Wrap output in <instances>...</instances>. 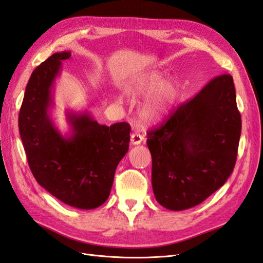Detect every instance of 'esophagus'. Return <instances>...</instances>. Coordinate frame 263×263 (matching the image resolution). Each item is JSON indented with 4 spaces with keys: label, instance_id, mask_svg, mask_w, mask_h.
<instances>
[{
    "label": "esophagus",
    "instance_id": "1",
    "mask_svg": "<svg viewBox=\"0 0 263 263\" xmlns=\"http://www.w3.org/2000/svg\"><path fill=\"white\" fill-rule=\"evenodd\" d=\"M143 140H144V138L142 136H140V134H138V133H132L131 134V144H133V145L140 144Z\"/></svg>",
    "mask_w": 263,
    "mask_h": 263
}]
</instances>
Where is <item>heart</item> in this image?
<instances>
[{"label": "heart", "instance_id": "1", "mask_svg": "<svg viewBox=\"0 0 263 263\" xmlns=\"http://www.w3.org/2000/svg\"><path fill=\"white\" fill-rule=\"evenodd\" d=\"M125 93L132 99L147 97L140 106V118L145 124H157L170 116L176 105L180 86L174 79H165V74L154 70L142 74L125 85ZM118 104L123 103L122 97H117Z\"/></svg>", "mask_w": 263, "mask_h": 263}]
</instances>
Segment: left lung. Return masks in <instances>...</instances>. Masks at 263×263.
<instances>
[{
  "label": "left lung",
  "mask_w": 263,
  "mask_h": 263,
  "mask_svg": "<svg viewBox=\"0 0 263 263\" xmlns=\"http://www.w3.org/2000/svg\"><path fill=\"white\" fill-rule=\"evenodd\" d=\"M240 136L233 79L222 74L181 104L164 125L147 133L159 203L182 211L210 197L233 171Z\"/></svg>",
  "instance_id": "obj_1"
}]
</instances>
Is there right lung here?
I'll return each mask as SVG.
<instances>
[{
    "instance_id": "add662e5",
    "label": "right lung",
    "mask_w": 263,
    "mask_h": 263,
    "mask_svg": "<svg viewBox=\"0 0 263 263\" xmlns=\"http://www.w3.org/2000/svg\"><path fill=\"white\" fill-rule=\"evenodd\" d=\"M70 51L57 52L33 71L18 114V131L37 183L63 203L82 210L103 204L117 166L129 150L130 125L99 124L90 112L65 111L70 130L51 118L55 80Z\"/></svg>"
}]
</instances>
